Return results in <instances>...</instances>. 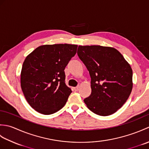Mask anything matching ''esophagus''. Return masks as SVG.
Instances as JSON below:
<instances>
[{
	"label": "esophagus",
	"mask_w": 149,
	"mask_h": 149,
	"mask_svg": "<svg viewBox=\"0 0 149 149\" xmlns=\"http://www.w3.org/2000/svg\"><path fill=\"white\" fill-rule=\"evenodd\" d=\"M79 88H80V86H77L74 88V90H75V91H77L79 90Z\"/></svg>",
	"instance_id": "34e87169"
}]
</instances>
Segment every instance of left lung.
Returning <instances> with one entry per match:
<instances>
[{"instance_id": "1", "label": "left lung", "mask_w": 149, "mask_h": 149, "mask_svg": "<svg viewBox=\"0 0 149 149\" xmlns=\"http://www.w3.org/2000/svg\"><path fill=\"white\" fill-rule=\"evenodd\" d=\"M77 55L91 77V93L84 99V103L98 115H112L125 104L131 93L130 65L112 47L79 46Z\"/></svg>"}]
</instances>
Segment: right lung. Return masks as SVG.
I'll list each match as a JSON object with an SVG mask.
<instances>
[{"label": "right lung", "instance_id": "add662e5", "mask_svg": "<svg viewBox=\"0 0 149 149\" xmlns=\"http://www.w3.org/2000/svg\"><path fill=\"white\" fill-rule=\"evenodd\" d=\"M77 45L40 46L22 65V90L29 105L43 115H51L65 105L71 88L65 84V68L77 52Z\"/></svg>", "mask_w": 149, "mask_h": 149}]
</instances>
